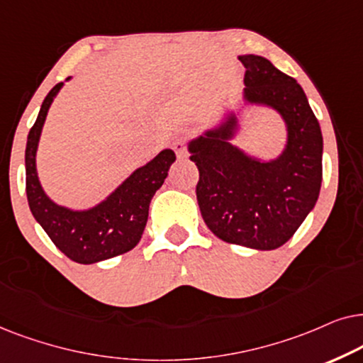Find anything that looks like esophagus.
Here are the masks:
<instances>
[{
  "label": "esophagus",
  "mask_w": 363,
  "mask_h": 363,
  "mask_svg": "<svg viewBox=\"0 0 363 363\" xmlns=\"http://www.w3.org/2000/svg\"><path fill=\"white\" fill-rule=\"evenodd\" d=\"M172 149H174V152H176V156L179 159H182L186 156V144L182 143L181 139H176V141L172 143Z\"/></svg>",
  "instance_id": "obj_1"
}]
</instances>
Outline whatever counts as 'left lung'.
<instances>
[{
  "label": "left lung",
  "mask_w": 363,
  "mask_h": 363,
  "mask_svg": "<svg viewBox=\"0 0 363 363\" xmlns=\"http://www.w3.org/2000/svg\"><path fill=\"white\" fill-rule=\"evenodd\" d=\"M242 96L220 119L187 141L199 169L196 194L206 225L229 244L255 250L284 245L315 207L322 184L323 139L301 84L267 57L240 55ZM249 107H265L286 125L279 157L262 160L233 144Z\"/></svg>",
  "instance_id": "left-lung-1"
}]
</instances>
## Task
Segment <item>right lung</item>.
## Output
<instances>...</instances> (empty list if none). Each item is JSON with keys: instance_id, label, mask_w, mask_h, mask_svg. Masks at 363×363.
Returning <instances> with one entry per match:
<instances>
[{"instance_id": "add662e5", "label": "right lung", "mask_w": 363, "mask_h": 363, "mask_svg": "<svg viewBox=\"0 0 363 363\" xmlns=\"http://www.w3.org/2000/svg\"><path fill=\"white\" fill-rule=\"evenodd\" d=\"M71 79L72 76L66 77L65 83ZM65 83L56 84L48 93L28 134L24 152L28 204L33 217L62 254L74 262L96 264L136 247L146 227L152 196L166 181L176 154L172 149H162L147 164L129 174L109 196L88 209L57 204L43 189L36 154L48 111Z\"/></svg>"}]
</instances>
